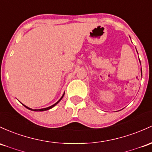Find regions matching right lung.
Masks as SVG:
<instances>
[{"instance_id": "add662e5", "label": "right lung", "mask_w": 152, "mask_h": 152, "mask_svg": "<svg viewBox=\"0 0 152 152\" xmlns=\"http://www.w3.org/2000/svg\"><path fill=\"white\" fill-rule=\"evenodd\" d=\"M63 96H64V94H63V95L62 96V97L61 98V99H59V100H58L57 102L56 103V104H53V105L52 106H50V107H46V108H43V109H39V110H32V109H31V108H29V107H26V106H25V105H24V104H23V105H24L25 107H26L27 108V109H29V110H32V111H45V110H50V109H51L52 107H54L55 105H56V104H58V102H59L61 100V99H62V98L63 97Z\"/></svg>"}]
</instances>
